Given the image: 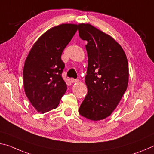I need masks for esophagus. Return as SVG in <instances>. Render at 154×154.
Segmentation results:
<instances>
[{"mask_svg":"<svg viewBox=\"0 0 154 154\" xmlns=\"http://www.w3.org/2000/svg\"><path fill=\"white\" fill-rule=\"evenodd\" d=\"M70 81H71V82H73V83H74V82H76L79 81V79H73V78H72V79H70Z\"/></svg>","mask_w":154,"mask_h":154,"instance_id":"1","label":"esophagus"}]
</instances>
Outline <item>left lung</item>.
Wrapping results in <instances>:
<instances>
[{"mask_svg": "<svg viewBox=\"0 0 154 154\" xmlns=\"http://www.w3.org/2000/svg\"><path fill=\"white\" fill-rule=\"evenodd\" d=\"M79 36L86 40L88 67L85 76L88 92L79 114L92 121L111 115L127 89L128 59L122 46L89 24L79 25Z\"/></svg>", "mask_w": 154, "mask_h": 154, "instance_id": "obj_1", "label": "left lung"}]
</instances>
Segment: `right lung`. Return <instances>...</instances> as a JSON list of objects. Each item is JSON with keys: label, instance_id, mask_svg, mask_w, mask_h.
I'll list each match as a JSON object with an SVG mask.
<instances>
[{"label": "right lung", "instance_id": "right-lung-1", "mask_svg": "<svg viewBox=\"0 0 154 154\" xmlns=\"http://www.w3.org/2000/svg\"><path fill=\"white\" fill-rule=\"evenodd\" d=\"M78 30V25L63 24L49 29L35 43L25 60L24 88L38 112L56 108L67 90L63 79L62 52Z\"/></svg>", "mask_w": 154, "mask_h": 154}]
</instances>
